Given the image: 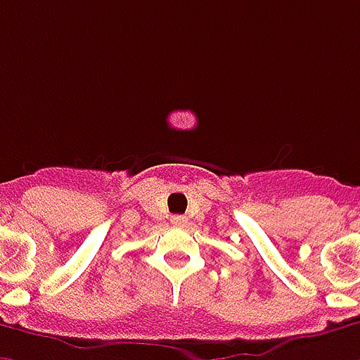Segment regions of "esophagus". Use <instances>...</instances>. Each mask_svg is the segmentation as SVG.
I'll list each match as a JSON object with an SVG mask.
<instances>
[{"label":"esophagus","instance_id":"34e87169","mask_svg":"<svg viewBox=\"0 0 360 360\" xmlns=\"http://www.w3.org/2000/svg\"><path fill=\"white\" fill-rule=\"evenodd\" d=\"M172 223L177 227H183V225H187V217L185 215H173Z\"/></svg>","mask_w":360,"mask_h":360}]
</instances>
